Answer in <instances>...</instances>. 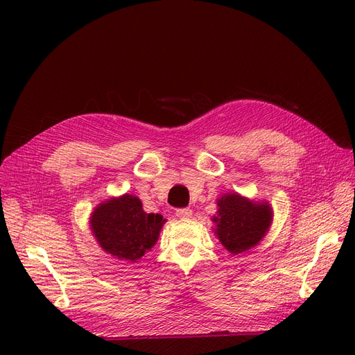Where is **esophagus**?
<instances>
[{
	"mask_svg": "<svg viewBox=\"0 0 355 355\" xmlns=\"http://www.w3.org/2000/svg\"><path fill=\"white\" fill-rule=\"evenodd\" d=\"M176 216L180 219H189L192 216V210L191 209H178Z\"/></svg>",
	"mask_w": 355,
	"mask_h": 355,
	"instance_id": "1",
	"label": "esophagus"
}]
</instances>
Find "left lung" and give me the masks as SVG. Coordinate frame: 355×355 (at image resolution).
I'll return each instance as SVG.
<instances>
[{"mask_svg": "<svg viewBox=\"0 0 355 355\" xmlns=\"http://www.w3.org/2000/svg\"><path fill=\"white\" fill-rule=\"evenodd\" d=\"M218 216L214 234L232 254L250 250L270 228L272 209L270 204L252 201L239 194H225L218 198Z\"/></svg>", "mask_w": 355, "mask_h": 355, "instance_id": "8db88e82", "label": "left lung"}]
</instances>
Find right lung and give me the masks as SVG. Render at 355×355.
<instances>
[{
    "instance_id": "right-lung-1",
    "label": "right lung",
    "mask_w": 355,
    "mask_h": 355,
    "mask_svg": "<svg viewBox=\"0 0 355 355\" xmlns=\"http://www.w3.org/2000/svg\"><path fill=\"white\" fill-rule=\"evenodd\" d=\"M164 222L161 214L144 211L137 197L124 194L101 202L92 213L90 228L106 253L136 263L155 245Z\"/></svg>"
}]
</instances>
